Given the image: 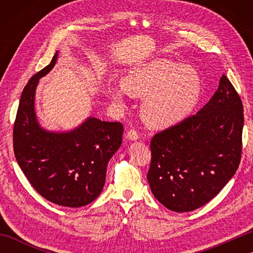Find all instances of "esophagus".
Listing matches in <instances>:
<instances>
[{
  "label": "esophagus",
  "instance_id": "1",
  "mask_svg": "<svg viewBox=\"0 0 253 253\" xmlns=\"http://www.w3.org/2000/svg\"><path fill=\"white\" fill-rule=\"evenodd\" d=\"M126 137H127L128 139H129V140L135 141V140H138V139H139V133H138V131L135 130V129H130L129 131L127 132Z\"/></svg>",
  "mask_w": 253,
  "mask_h": 253
}]
</instances>
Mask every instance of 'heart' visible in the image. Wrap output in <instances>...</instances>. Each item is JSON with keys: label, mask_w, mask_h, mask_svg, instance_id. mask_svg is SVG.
Here are the masks:
<instances>
[{"label": "heart", "mask_w": 253, "mask_h": 253, "mask_svg": "<svg viewBox=\"0 0 253 253\" xmlns=\"http://www.w3.org/2000/svg\"><path fill=\"white\" fill-rule=\"evenodd\" d=\"M122 88L110 90L111 99L124 105V91L144 98L141 117L152 128H168L195 111L202 93L200 75L189 65L154 60L131 69L122 79Z\"/></svg>", "instance_id": "heart-1"}]
</instances>
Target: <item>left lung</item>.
<instances>
[{
    "label": "left lung",
    "instance_id": "8db88e82",
    "mask_svg": "<svg viewBox=\"0 0 253 253\" xmlns=\"http://www.w3.org/2000/svg\"><path fill=\"white\" fill-rule=\"evenodd\" d=\"M243 127V102L223 75L196 115L153 136L147 178L154 197L175 212L212 200L238 169Z\"/></svg>",
    "mask_w": 253,
    "mask_h": 253
}]
</instances>
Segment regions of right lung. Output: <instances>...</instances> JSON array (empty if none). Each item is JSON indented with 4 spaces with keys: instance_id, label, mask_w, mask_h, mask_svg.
Returning a JSON list of instances; mask_svg holds the SVG:
<instances>
[{
    "instance_id": "1",
    "label": "right lung",
    "mask_w": 253,
    "mask_h": 253,
    "mask_svg": "<svg viewBox=\"0 0 253 253\" xmlns=\"http://www.w3.org/2000/svg\"><path fill=\"white\" fill-rule=\"evenodd\" d=\"M57 53L30 78L21 93L13 130L14 153L38 193L58 206L79 208L100 196L107 163L122 144L124 127L95 117L65 132L49 131L39 125L36 88L39 79L54 67Z\"/></svg>"
}]
</instances>
